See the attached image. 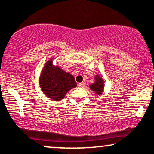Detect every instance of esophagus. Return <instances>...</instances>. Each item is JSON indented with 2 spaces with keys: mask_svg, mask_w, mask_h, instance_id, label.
Listing matches in <instances>:
<instances>
[{
  "mask_svg": "<svg viewBox=\"0 0 154 154\" xmlns=\"http://www.w3.org/2000/svg\"><path fill=\"white\" fill-rule=\"evenodd\" d=\"M85 82L78 83V87H79V88H83V87L85 86Z\"/></svg>",
  "mask_w": 154,
  "mask_h": 154,
  "instance_id": "34e87169",
  "label": "esophagus"
}]
</instances>
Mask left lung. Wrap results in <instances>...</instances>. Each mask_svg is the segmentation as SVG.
<instances>
[{"mask_svg":"<svg viewBox=\"0 0 154 154\" xmlns=\"http://www.w3.org/2000/svg\"><path fill=\"white\" fill-rule=\"evenodd\" d=\"M95 78V82L93 84L90 85V88L92 90L95 92L97 95H100L103 92V90L104 88V83H103V80L102 79L100 76H96Z\"/></svg>","mask_w":154,"mask_h":154,"instance_id":"8db88e82","label":"left lung"}]
</instances>
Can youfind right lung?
Wrapping results in <instances>:
<instances>
[{"label": "right lung", "mask_w": 154, "mask_h": 154, "mask_svg": "<svg viewBox=\"0 0 154 154\" xmlns=\"http://www.w3.org/2000/svg\"><path fill=\"white\" fill-rule=\"evenodd\" d=\"M39 82L44 93L56 101L63 99L66 92L77 86L75 77L60 68L54 67L51 60L44 66Z\"/></svg>", "instance_id": "add662e5"}]
</instances>
